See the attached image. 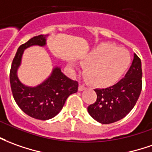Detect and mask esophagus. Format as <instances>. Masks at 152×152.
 <instances>
[{"label":"esophagus","mask_w":152,"mask_h":152,"mask_svg":"<svg viewBox=\"0 0 152 152\" xmlns=\"http://www.w3.org/2000/svg\"><path fill=\"white\" fill-rule=\"evenodd\" d=\"M86 89V87L84 86L83 84H79V86H78V91H83V90Z\"/></svg>","instance_id":"1"}]
</instances>
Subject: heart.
I'll return each mask as SVG.
<instances>
[{
    "label": "heart",
    "instance_id": "b5f03b06",
    "mask_svg": "<svg viewBox=\"0 0 152 152\" xmlns=\"http://www.w3.org/2000/svg\"><path fill=\"white\" fill-rule=\"evenodd\" d=\"M131 63L128 50L109 43L94 47L83 59L86 78L91 84L99 88L116 83L129 69Z\"/></svg>",
    "mask_w": 152,
    "mask_h": 152
}]
</instances>
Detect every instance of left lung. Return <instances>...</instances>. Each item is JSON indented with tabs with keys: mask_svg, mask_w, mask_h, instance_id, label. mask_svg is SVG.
Here are the masks:
<instances>
[{
	"mask_svg": "<svg viewBox=\"0 0 152 152\" xmlns=\"http://www.w3.org/2000/svg\"><path fill=\"white\" fill-rule=\"evenodd\" d=\"M141 59L136 54L125 77L107 88H96V102L88 107L92 118L102 124H109L125 118L141 94L142 87Z\"/></svg>",
	"mask_w": 152,
	"mask_h": 152,
	"instance_id": "left-lung-1",
	"label": "left lung"
}]
</instances>
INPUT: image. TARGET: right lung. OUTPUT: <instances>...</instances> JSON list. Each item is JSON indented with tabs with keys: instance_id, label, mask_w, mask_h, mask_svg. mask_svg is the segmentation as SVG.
I'll return each mask as SVG.
<instances>
[{
	"instance_id": "right-lung-1",
	"label": "right lung",
	"mask_w": 152,
	"mask_h": 152,
	"mask_svg": "<svg viewBox=\"0 0 152 152\" xmlns=\"http://www.w3.org/2000/svg\"><path fill=\"white\" fill-rule=\"evenodd\" d=\"M48 35H38L19 47L12 61L10 72V83L15 102L20 109L30 117L39 120H48L55 117L62 110L70 94L78 91V83L55 67L49 78L35 87L23 84L17 76L21 64L24 50L30 46H45Z\"/></svg>"
}]
</instances>
